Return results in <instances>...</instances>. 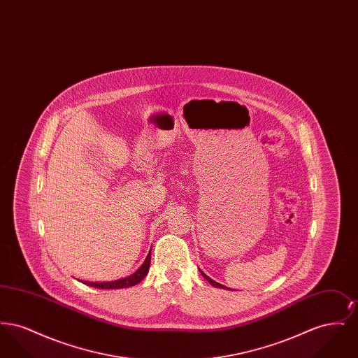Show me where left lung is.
Masks as SVG:
<instances>
[{
	"mask_svg": "<svg viewBox=\"0 0 358 358\" xmlns=\"http://www.w3.org/2000/svg\"><path fill=\"white\" fill-rule=\"evenodd\" d=\"M200 273H203V276H204L205 279H206V280H208V282H209V283H210V285H212V286H215V287H217V289H227V287H225V286H222V285H220V283H217V282H215V280H213V279H210V278H209V276H208V275H205V273H203V271H201V270H200Z\"/></svg>",
	"mask_w": 358,
	"mask_h": 358,
	"instance_id": "obj_1",
	"label": "left lung"
}]
</instances>
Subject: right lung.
Masks as SVG:
<instances>
[{
    "mask_svg": "<svg viewBox=\"0 0 358 358\" xmlns=\"http://www.w3.org/2000/svg\"><path fill=\"white\" fill-rule=\"evenodd\" d=\"M150 252L149 255L146 256L143 264L136 270V273L127 278H123V279H118V280H114V282H83L87 286H91V287H96V289H124V287H131L136 283H139L149 271V267H150Z\"/></svg>",
    "mask_w": 358,
    "mask_h": 358,
    "instance_id": "1",
    "label": "right lung"
}]
</instances>
